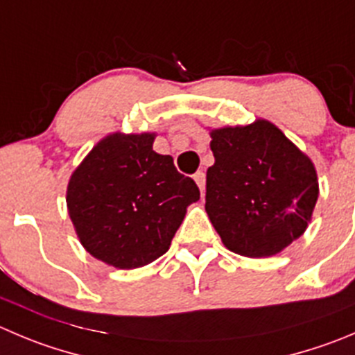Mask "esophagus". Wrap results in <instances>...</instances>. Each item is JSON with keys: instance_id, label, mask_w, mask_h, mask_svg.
I'll return each mask as SVG.
<instances>
[{"instance_id": "obj_1", "label": "esophagus", "mask_w": 355, "mask_h": 355, "mask_svg": "<svg viewBox=\"0 0 355 355\" xmlns=\"http://www.w3.org/2000/svg\"><path fill=\"white\" fill-rule=\"evenodd\" d=\"M193 180H195V183L198 184V188H200L202 193H204V191H205V172H204V171L195 172Z\"/></svg>"}]
</instances>
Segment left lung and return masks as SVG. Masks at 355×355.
<instances>
[{
	"mask_svg": "<svg viewBox=\"0 0 355 355\" xmlns=\"http://www.w3.org/2000/svg\"><path fill=\"white\" fill-rule=\"evenodd\" d=\"M205 211L223 244L266 258L305 232L319 187L313 164L266 120L211 132Z\"/></svg>",
	"mask_w": 355,
	"mask_h": 355,
	"instance_id": "8db88e82",
	"label": "left lung"
}]
</instances>
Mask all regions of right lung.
I'll use <instances>...</instances> for the list:
<instances>
[{"label":"right lung","mask_w":355,"mask_h":355,"mask_svg":"<svg viewBox=\"0 0 355 355\" xmlns=\"http://www.w3.org/2000/svg\"><path fill=\"white\" fill-rule=\"evenodd\" d=\"M153 134H113L73 172L67 211L83 248L116 268L144 266L168 251L187 207L200 198Z\"/></svg>","instance_id":"1"}]
</instances>
